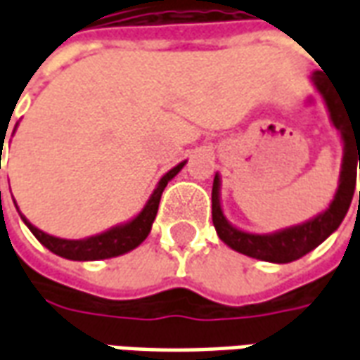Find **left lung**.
Masks as SVG:
<instances>
[{
    "mask_svg": "<svg viewBox=\"0 0 360 360\" xmlns=\"http://www.w3.org/2000/svg\"><path fill=\"white\" fill-rule=\"evenodd\" d=\"M310 82L318 94L322 96L330 113V121L340 131L341 142H343V158H341V172L335 195L324 212L312 216L307 221L283 227L271 233H250L241 227H235L224 216L221 193H219L221 177L219 173H216L214 185H212V221L219 239L226 243L229 249L237 250L245 257L274 262V264H287V262L299 260L304 255H309L310 250L316 249L320 243H324L340 227L351 206L356 185V164L360 169V117H353L349 113L343 100H340L338 94L328 86L322 71H314L310 75Z\"/></svg>",
    "mask_w": 360,
    "mask_h": 360,
    "instance_id": "1",
    "label": "left lung"
}]
</instances>
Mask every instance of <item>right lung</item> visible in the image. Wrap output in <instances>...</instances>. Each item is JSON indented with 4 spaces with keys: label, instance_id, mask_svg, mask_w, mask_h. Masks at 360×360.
Listing matches in <instances>:
<instances>
[{
    "label": "right lung",
    "instance_id": "obj_1",
    "mask_svg": "<svg viewBox=\"0 0 360 360\" xmlns=\"http://www.w3.org/2000/svg\"><path fill=\"white\" fill-rule=\"evenodd\" d=\"M17 125H15V129H17ZM185 164H187V160L177 164L175 167H172L165 175H162V179L158 181L154 193L150 195V198L144 204V208L134 218H131L125 224L110 227L108 231H102V233L90 235V237H84V239H61V237H53L50 233H44L42 229L32 226L19 212L20 219L25 221V226L32 231V235H34L38 241L42 243L46 249L51 250L58 257L67 258V260H82V262H86V260H103V258L121 257V255H125L129 250L136 249L148 237L152 224L156 219L162 193L167 187V183L183 169ZM15 206H17V202H15Z\"/></svg>",
    "mask_w": 360,
    "mask_h": 360
}]
</instances>
